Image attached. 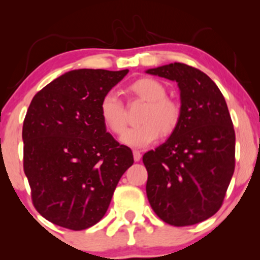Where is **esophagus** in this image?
Returning a JSON list of instances; mask_svg holds the SVG:
<instances>
[{
    "instance_id": "1",
    "label": "esophagus",
    "mask_w": 260,
    "mask_h": 260,
    "mask_svg": "<svg viewBox=\"0 0 260 260\" xmlns=\"http://www.w3.org/2000/svg\"><path fill=\"white\" fill-rule=\"evenodd\" d=\"M140 157H142V154H140L139 150H133V159L134 161H139Z\"/></svg>"
}]
</instances>
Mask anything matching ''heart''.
<instances>
[{"label":"heart","mask_w":260,"mask_h":260,"mask_svg":"<svg viewBox=\"0 0 260 260\" xmlns=\"http://www.w3.org/2000/svg\"><path fill=\"white\" fill-rule=\"evenodd\" d=\"M133 96L147 101V106L140 113V124L129 128L121 142L132 148H145L156 142L161 136L168 137L178 127L181 121V105L178 101L166 96V89L159 80L142 77L128 85ZM99 115L110 132L121 134L126 128L124 107L117 95L106 92L99 104Z\"/></svg>","instance_id":"1"}]
</instances>
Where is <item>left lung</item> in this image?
Returning a JSON list of instances; mask_svg holds the SVG:
<instances>
[{
    "label": "left lung",
    "instance_id": "1",
    "mask_svg": "<svg viewBox=\"0 0 260 260\" xmlns=\"http://www.w3.org/2000/svg\"><path fill=\"white\" fill-rule=\"evenodd\" d=\"M145 72L174 80L181 121L155 150L143 155L147 196L162 221L188 226L221 207L235 171V129L223 95L205 73L180 62Z\"/></svg>",
    "mask_w": 260,
    "mask_h": 260
}]
</instances>
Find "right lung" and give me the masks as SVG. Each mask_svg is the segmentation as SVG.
Masks as SVG:
<instances>
[{
	"label": "right lung",
	"instance_id": "1",
	"mask_svg": "<svg viewBox=\"0 0 260 260\" xmlns=\"http://www.w3.org/2000/svg\"><path fill=\"white\" fill-rule=\"evenodd\" d=\"M128 70H74L32 98L23 123L24 172L45 219L74 231L99 222L132 150L116 142L99 115L101 98Z\"/></svg>",
	"mask_w": 260,
	"mask_h": 260
}]
</instances>
